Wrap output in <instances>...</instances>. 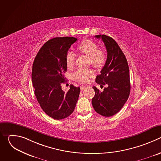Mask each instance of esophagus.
I'll use <instances>...</instances> for the list:
<instances>
[{"instance_id":"1","label":"esophagus","mask_w":161,"mask_h":161,"mask_svg":"<svg viewBox=\"0 0 161 161\" xmlns=\"http://www.w3.org/2000/svg\"><path fill=\"white\" fill-rule=\"evenodd\" d=\"M86 88V86H85V85H82V86H81V87H80L81 90H85Z\"/></svg>"}]
</instances>
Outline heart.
<instances>
[{
  "instance_id": "b5f03b06",
  "label": "heart",
  "mask_w": 161,
  "mask_h": 161,
  "mask_svg": "<svg viewBox=\"0 0 161 161\" xmlns=\"http://www.w3.org/2000/svg\"><path fill=\"white\" fill-rule=\"evenodd\" d=\"M78 50L80 53L89 57L90 63L96 68H101L106 61L104 52L99 50L98 45L90 39L83 41L78 46ZM76 55L72 51H68L65 56V63L68 68L72 67L75 62ZM94 76V71L90 69H79L74 74L73 78L80 83H86Z\"/></svg>"
}]
</instances>
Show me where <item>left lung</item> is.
Here are the masks:
<instances>
[{"label":"left lung","mask_w":161,"mask_h":161,"mask_svg":"<svg viewBox=\"0 0 161 161\" xmlns=\"http://www.w3.org/2000/svg\"><path fill=\"white\" fill-rule=\"evenodd\" d=\"M102 39L107 51V59L97 76L96 81L103 91L93 86L95 96L92 104L101 115L109 117L117 113L129 98L130 90L129 69L127 59L119 46L113 38L106 35H97Z\"/></svg>","instance_id":"8db88e82"}]
</instances>
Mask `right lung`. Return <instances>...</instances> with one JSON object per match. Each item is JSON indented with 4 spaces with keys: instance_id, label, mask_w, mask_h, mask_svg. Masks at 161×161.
<instances>
[{
    "instance_id": "1",
    "label": "right lung",
    "mask_w": 161,
    "mask_h": 161,
    "mask_svg": "<svg viewBox=\"0 0 161 161\" xmlns=\"http://www.w3.org/2000/svg\"><path fill=\"white\" fill-rule=\"evenodd\" d=\"M77 39L73 37H55L46 42L38 52L32 65V82L36 99L44 112L55 120H62L75 110L80 88L73 85L64 92L67 71L65 56L71 44Z\"/></svg>"
}]
</instances>
